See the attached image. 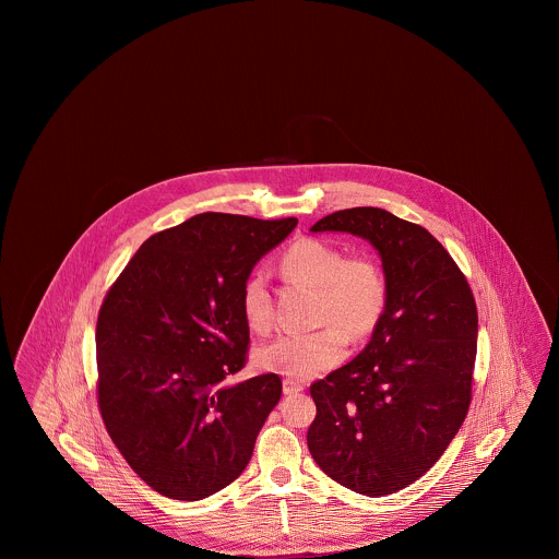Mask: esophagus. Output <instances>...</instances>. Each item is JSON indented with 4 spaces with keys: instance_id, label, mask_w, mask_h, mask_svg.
<instances>
[{
    "instance_id": "obj_1",
    "label": "esophagus",
    "mask_w": 559,
    "mask_h": 559,
    "mask_svg": "<svg viewBox=\"0 0 559 559\" xmlns=\"http://www.w3.org/2000/svg\"><path fill=\"white\" fill-rule=\"evenodd\" d=\"M304 390V385L301 383H297V381H293V379H285L283 381V392L287 394V396H292V394H299Z\"/></svg>"
}]
</instances>
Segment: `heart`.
<instances>
[{
  "label": "heart",
  "instance_id": "heart-1",
  "mask_svg": "<svg viewBox=\"0 0 559 559\" xmlns=\"http://www.w3.org/2000/svg\"><path fill=\"white\" fill-rule=\"evenodd\" d=\"M287 278L319 292L314 333H289L255 352L258 369L306 381L337 367L347 340L362 342L381 324L388 308V281L371 258H347L346 251L322 239H299L281 258ZM240 312L253 333H266L274 320L272 293L262 272H253L240 289Z\"/></svg>",
  "mask_w": 559,
  "mask_h": 559
}]
</instances>
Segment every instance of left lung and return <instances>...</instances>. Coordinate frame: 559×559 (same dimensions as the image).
I'll return each instance as SVG.
<instances>
[{
    "label": "left lung",
    "mask_w": 559,
    "mask_h": 559,
    "mask_svg": "<svg viewBox=\"0 0 559 559\" xmlns=\"http://www.w3.org/2000/svg\"><path fill=\"white\" fill-rule=\"evenodd\" d=\"M381 255L388 308L346 367L310 385L308 449L320 469L367 497L399 492L442 456L472 402L478 308L465 274L424 226L379 207L319 219Z\"/></svg>",
    "instance_id": "1"
}]
</instances>
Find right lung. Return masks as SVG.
Wrapping results in <instances>:
<instances>
[{
	"label": "right lung",
	"instance_id": "right-lung-1",
	"mask_svg": "<svg viewBox=\"0 0 559 559\" xmlns=\"http://www.w3.org/2000/svg\"><path fill=\"white\" fill-rule=\"evenodd\" d=\"M295 226L199 213L144 240L108 289L96 324L100 415L163 497L201 501L239 478L281 400L274 372L222 381L247 362L240 289Z\"/></svg>",
	"mask_w": 559,
	"mask_h": 559
}]
</instances>
